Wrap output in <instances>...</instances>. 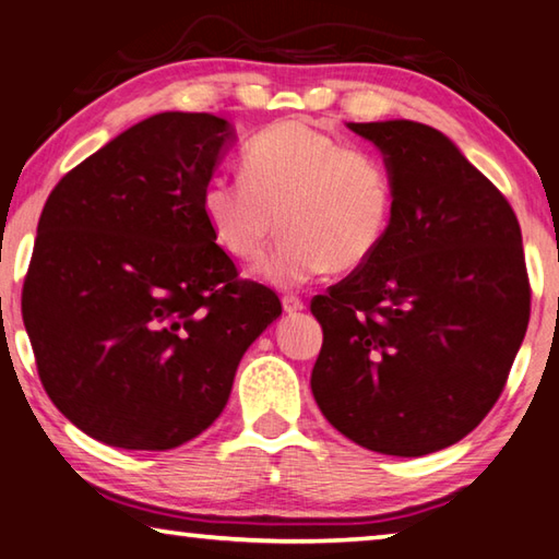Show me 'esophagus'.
Segmentation results:
<instances>
[{
	"label": "esophagus",
	"mask_w": 559,
	"mask_h": 559,
	"mask_svg": "<svg viewBox=\"0 0 559 559\" xmlns=\"http://www.w3.org/2000/svg\"><path fill=\"white\" fill-rule=\"evenodd\" d=\"M283 310H286L288 316H296L300 310H306V302H302L298 296H283Z\"/></svg>",
	"instance_id": "1"
}]
</instances>
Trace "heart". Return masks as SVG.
Segmentation results:
<instances>
[{"mask_svg":"<svg viewBox=\"0 0 559 559\" xmlns=\"http://www.w3.org/2000/svg\"><path fill=\"white\" fill-rule=\"evenodd\" d=\"M243 179L212 177L202 216L222 251L241 263L266 253L261 278L296 288L325 271L370 261L392 214V179L372 153L347 147L306 120H281L257 132L241 155Z\"/></svg>","mask_w":559,"mask_h":559,"instance_id":"obj_1","label":"heart"}]
</instances>
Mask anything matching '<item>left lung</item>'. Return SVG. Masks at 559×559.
<instances>
[{"instance_id":"obj_1","label":"left lung","mask_w":559,"mask_h":559,"mask_svg":"<svg viewBox=\"0 0 559 559\" xmlns=\"http://www.w3.org/2000/svg\"><path fill=\"white\" fill-rule=\"evenodd\" d=\"M384 157L390 226L374 257L316 296L310 390L359 447L427 456L461 441L503 392L530 286L515 212L437 128L347 122Z\"/></svg>"}]
</instances>
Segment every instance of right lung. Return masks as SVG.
<instances>
[{"mask_svg":"<svg viewBox=\"0 0 559 559\" xmlns=\"http://www.w3.org/2000/svg\"><path fill=\"white\" fill-rule=\"evenodd\" d=\"M234 140L212 112H157L44 204L24 328L56 409L108 447L167 451L200 437L281 316L276 293L239 281L202 216V189Z\"/></svg>","mask_w":559,"mask_h":559,"instance_id":"1","label":"right lung"}]
</instances>
